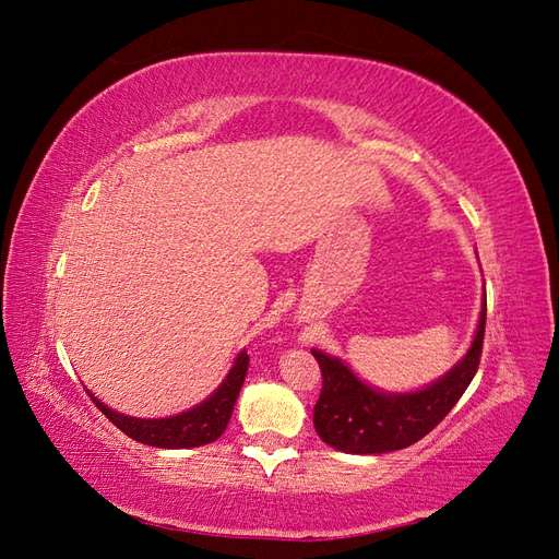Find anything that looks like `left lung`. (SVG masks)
Masks as SVG:
<instances>
[{"mask_svg":"<svg viewBox=\"0 0 559 559\" xmlns=\"http://www.w3.org/2000/svg\"><path fill=\"white\" fill-rule=\"evenodd\" d=\"M487 302L466 357L445 378L415 394H380L354 378L337 359L312 349L321 368V392L312 421L319 438L349 454H380L403 450L425 438L454 408L480 366Z\"/></svg>","mask_w":559,"mask_h":559,"instance_id":"left-lung-1","label":"left lung"}]
</instances>
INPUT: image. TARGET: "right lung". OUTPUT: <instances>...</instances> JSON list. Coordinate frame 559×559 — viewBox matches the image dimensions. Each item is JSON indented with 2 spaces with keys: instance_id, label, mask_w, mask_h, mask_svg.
<instances>
[{
  "instance_id": "obj_1",
  "label": "right lung",
  "mask_w": 559,
  "mask_h": 559,
  "mask_svg": "<svg viewBox=\"0 0 559 559\" xmlns=\"http://www.w3.org/2000/svg\"><path fill=\"white\" fill-rule=\"evenodd\" d=\"M247 368H249V354L242 352L228 373V378L224 380V384L218 386L205 403H200L198 408L189 413H181L177 417H167V419H138V417L118 415L109 411L107 405L99 403L95 396L91 399L97 408L105 413V417L111 421V425H116L126 436H130L132 441L154 445V448H165V450L198 448V445H207L216 441V438L226 431L233 415V405L238 401L240 389L247 378Z\"/></svg>"
}]
</instances>
